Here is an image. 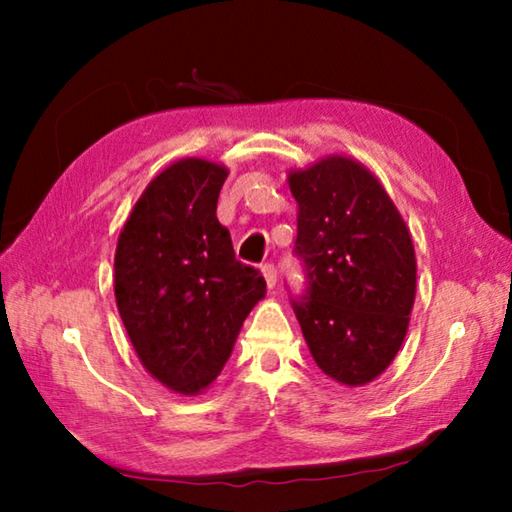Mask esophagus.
<instances>
[{
  "mask_svg": "<svg viewBox=\"0 0 512 512\" xmlns=\"http://www.w3.org/2000/svg\"><path fill=\"white\" fill-rule=\"evenodd\" d=\"M262 273H264V280L268 284V289H273L275 284H277V268H275V264H271V262L262 264Z\"/></svg>",
  "mask_w": 512,
  "mask_h": 512,
  "instance_id": "esophagus-1",
  "label": "esophagus"
}]
</instances>
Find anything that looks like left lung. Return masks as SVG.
<instances>
[{"label":"left lung","mask_w":512,"mask_h":512,"mask_svg":"<svg viewBox=\"0 0 512 512\" xmlns=\"http://www.w3.org/2000/svg\"><path fill=\"white\" fill-rule=\"evenodd\" d=\"M296 196L293 255L305 291L291 307L316 366L345 386L375 379L395 359L415 298V253L379 180L350 158L289 176Z\"/></svg>","instance_id":"1"}]
</instances>
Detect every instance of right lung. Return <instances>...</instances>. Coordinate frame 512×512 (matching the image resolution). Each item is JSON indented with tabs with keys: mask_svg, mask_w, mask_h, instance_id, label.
Wrapping results in <instances>:
<instances>
[{
	"mask_svg": "<svg viewBox=\"0 0 512 512\" xmlns=\"http://www.w3.org/2000/svg\"><path fill=\"white\" fill-rule=\"evenodd\" d=\"M225 178L214 162L171 164L135 203L115 253V298L137 357L185 395L216 379L266 291L216 219Z\"/></svg>",
	"mask_w": 512,
	"mask_h": 512,
	"instance_id": "obj_1",
	"label": "right lung"
}]
</instances>
